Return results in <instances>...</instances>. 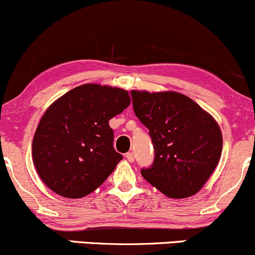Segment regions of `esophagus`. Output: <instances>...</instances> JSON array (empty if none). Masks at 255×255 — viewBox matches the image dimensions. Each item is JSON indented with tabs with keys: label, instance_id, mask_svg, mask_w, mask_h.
Wrapping results in <instances>:
<instances>
[{
	"label": "esophagus",
	"instance_id": "1",
	"mask_svg": "<svg viewBox=\"0 0 255 255\" xmlns=\"http://www.w3.org/2000/svg\"><path fill=\"white\" fill-rule=\"evenodd\" d=\"M126 158H127L129 162H134V153L133 152H128L127 155H126Z\"/></svg>",
	"mask_w": 255,
	"mask_h": 255
}]
</instances>
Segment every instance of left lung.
<instances>
[{
    "mask_svg": "<svg viewBox=\"0 0 255 255\" xmlns=\"http://www.w3.org/2000/svg\"><path fill=\"white\" fill-rule=\"evenodd\" d=\"M136 117L149 129L155 159L141 175L170 198L197 194L217 168L223 135L217 121L177 92L132 91Z\"/></svg>",
    "mask_w": 255,
    "mask_h": 255,
    "instance_id": "1",
    "label": "left lung"
}]
</instances>
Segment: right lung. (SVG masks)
Listing matches in <instances>:
<instances>
[{
	"label": "right lung",
	"mask_w": 255,
	"mask_h": 255,
	"mask_svg": "<svg viewBox=\"0 0 255 255\" xmlns=\"http://www.w3.org/2000/svg\"><path fill=\"white\" fill-rule=\"evenodd\" d=\"M130 104L127 91L87 83L55 100L42 116L32 140V159L55 194L81 198L108 179L122 159L114 149L109 120Z\"/></svg>",
	"instance_id": "right-lung-1"
}]
</instances>
